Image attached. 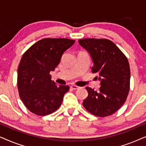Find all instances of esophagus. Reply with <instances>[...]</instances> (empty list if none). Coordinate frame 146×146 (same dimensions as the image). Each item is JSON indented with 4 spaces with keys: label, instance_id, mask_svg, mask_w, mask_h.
<instances>
[{
    "label": "esophagus",
    "instance_id": "34e87169",
    "mask_svg": "<svg viewBox=\"0 0 146 146\" xmlns=\"http://www.w3.org/2000/svg\"><path fill=\"white\" fill-rule=\"evenodd\" d=\"M71 88H72L73 90H78L80 88V87L78 86H76V85H72Z\"/></svg>",
    "mask_w": 146,
    "mask_h": 146
}]
</instances>
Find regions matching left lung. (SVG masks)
I'll return each mask as SVG.
<instances>
[{"mask_svg": "<svg viewBox=\"0 0 146 146\" xmlns=\"http://www.w3.org/2000/svg\"><path fill=\"white\" fill-rule=\"evenodd\" d=\"M78 43L89 53L94 64L92 72L98 74L100 81L99 90L86 88L88 96L84 100V107L96 116L113 114L125 103L128 94V60L117 46L108 39L84 38L79 40Z\"/></svg>", "mask_w": 146, "mask_h": 146, "instance_id": "8db88e82", "label": "left lung"}]
</instances>
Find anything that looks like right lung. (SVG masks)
<instances>
[{
	"instance_id": "1",
	"label": "right lung",
	"mask_w": 146,
	"mask_h": 146,
	"mask_svg": "<svg viewBox=\"0 0 146 146\" xmlns=\"http://www.w3.org/2000/svg\"><path fill=\"white\" fill-rule=\"evenodd\" d=\"M74 42L68 38H44L23 54L18 68V90L31 112L45 115L60 106L69 86L56 84L50 72L54 71L64 52Z\"/></svg>"
}]
</instances>
